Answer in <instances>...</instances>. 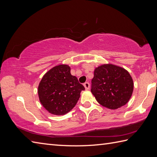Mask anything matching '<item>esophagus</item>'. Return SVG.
Instances as JSON below:
<instances>
[{"mask_svg":"<svg viewBox=\"0 0 157 157\" xmlns=\"http://www.w3.org/2000/svg\"><path fill=\"white\" fill-rule=\"evenodd\" d=\"M84 86L86 90H88L90 88V84L88 82H86L84 84Z\"/></svg>","mask_w":157,"mask_h":157,"instance_id":"obj_1","label":"esophagus"}]
</instances>
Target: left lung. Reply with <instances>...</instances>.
Listing matches in <instances>:
<instances>
[{
	"instance_id": "1",
	"label": "left lung",
	"mask_w": 157,
	"mask_h": 157,
	"mask_svg": "<svg viewBox=\"0 0 157 157\" xmlns=\"http://www.w3.org/2000/svg\"><path fill=\"white\" fill-rule=\"evenodd\" d=\"M92 83L91 92L96 101L111 110L125 105L134 91V81L129 73L111 63L95 68Z\"/></svg>"
}]
</instances>
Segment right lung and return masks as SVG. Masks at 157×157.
<instances>
[{
	"instance_id": "add662e5",
	"label": "right lung",
	"mask_w": 157,
	"mask_h": 157,
	"mask_svg": "<svg viewBox=\"0 0 157 157\" xmlns=\"http://www.w3.org/2000/svg\"><path fill=\"white\" fill-rule=\"evenodd\" d=\"M68 65L53 67L43 75L38 88L40 102L50 113L63 115L74 107L84 87L71 74Z\"/></svg>"
}]
</instances>
